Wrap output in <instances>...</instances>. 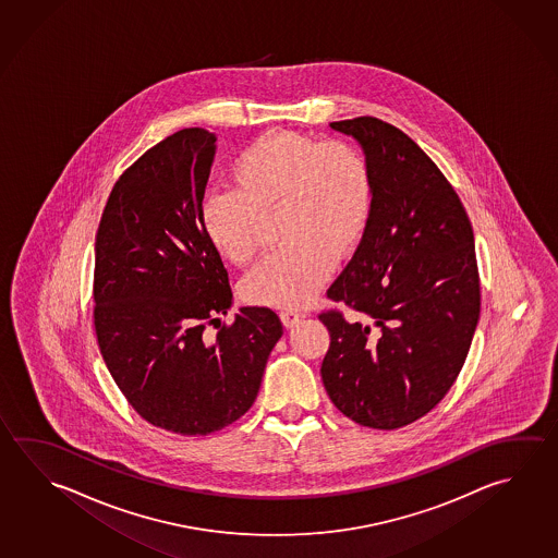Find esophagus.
Wrapping results in <instances>:
<instances>
[{
	"label": "esophagus",
	"instance_id": "34e87169",
	"mask_svg": "<svg viewBox=\"0 0 558 558\" xmlns=\"http://www.w3.org/2000/svg\"><path fill=\"white\" fill-rule=\"evenodd\" d=\"M303 318V313H299V311H283V313H281V320H283L284 328H294Z\"/></svg>",
	"mask_w": 558,
	"mask_h": 558
}]
</instances>
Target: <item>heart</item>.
<instances>
[{"instance_id": "1", "label": "heart", "mask_w": 558, "mask_h": 558, "mask_svg": "<svg viewBox=\"0 0 558 558\" xmlns=\"http://www.w3.org/2000/svg\"><path fill=\"white\" fill-rule=\"evenodd\" d=\"M238 191H210L201 222L214 247L233 264L259 250L265 216L281 214L283 250L267 255L243 281V296L275 308L313 303L352 254L372 214L374 181L354 145L320 143L294 132H269L233 162Z\"/></svg>"}]
</instances>
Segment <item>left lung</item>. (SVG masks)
<instances>
[{
  "mask_svg": "<svg viewBox=\"0 0 558 558\" xmlns=\"http://www.w3.org/2000/svg\"><path fill=\"white\" fill-rule=\"evenodd\" d=\"M330 128L362 147L374 201L326 294L372 325L318 316L330 332L320 374L345 416L393 430L435 409L464 365L480 318L474 232L445 174L401 130L369 116Z\"/></svg>",
  "mask_w": 558,
  "mask_h": 558,
  "instance_id": "left-lung-1",
  "label": "left lung"
}]
</instances>
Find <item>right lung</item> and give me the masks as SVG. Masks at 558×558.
<instances>
[{
  "label": "right lung",
  "mask_w": 558,
  "mask_h": 558,
  "mask_svg": "<svg viewBox=\"0 0 558 558\" xmlns=\"http://www.w3.org/2000/svg\"><path fill=\"white\" fill-rule=\"evenodd\" d=\"M216 155L203 128L172 133L113 186L96 233L94 326L113 381L140 415L177 435H210L254 405L283 335L271 308L232 306L201 203Z\"/></svg>",
  "instance_id": "right-lung-1"
}]
</instances>
